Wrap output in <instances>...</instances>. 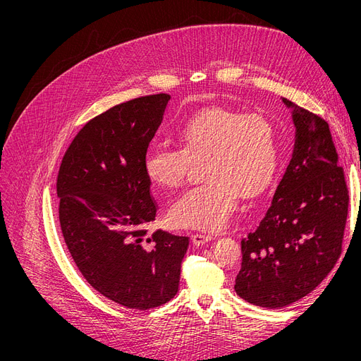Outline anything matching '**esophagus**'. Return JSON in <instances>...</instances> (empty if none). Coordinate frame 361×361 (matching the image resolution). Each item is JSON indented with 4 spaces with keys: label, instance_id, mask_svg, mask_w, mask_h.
Returning a JSON list of instances; mask_svg holds the SVG:
<instances>
[{
    "label": "esophagus",
    "instance_id": "obj_1",
    "mask_svg": "<svg viewBox=\"0 0 361 361\" xmlns=\"http://www.w3.org/2000/svg\"><path fill=\"white\" fill-rule=\"evenodd\" d=\"M210 240H213V236H210V235H202V233L192 235V243L195 246H203V245L209 243Z\"/></svg>",
    "mask_w": 361,
    "mask_h": 361
}]
</instances>
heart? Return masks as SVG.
I'll return each instance as SVG.
<instances>
[{"label":"heart","mask_w":361,"mask_h":361,"mask_svg":"<svg viewBox=\"0 0 361 361\" xmlns=\"http://www.w3.org/2000/svg\"><path fill=\"white\" fill-rule=\"evenodd\" d=\"M177 140L180 148L159 144L144 159L147 177L170 190L184 184L191 161L206 159V183L187 191L170 209V220L177 227L220 231L232 217L239 194L255 197L278 169V128L267 115L206 109L181 125Z\"/></svg>","instance_id":"b5f03b06"}]
</instances>
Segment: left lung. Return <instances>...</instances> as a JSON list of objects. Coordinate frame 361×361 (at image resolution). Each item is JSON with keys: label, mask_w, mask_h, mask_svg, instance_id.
<instances>
[{"label": "left lung", "mask_w": 361, "mask_h": 361, "mask_svg": "<svg viewBox=\"0 0 361 361\" xmlns=\"http://www.w3.org/2000/svg\"><path fill=\"white\" fill-rule=\"evenodd\" d=\"M292 109L295 147L274 199L253 232L242 239L235 290L249 304L282 308L314 290L341 255L348 190L330 126Z\"/></svg>", "instance_id": "obj_1"}]
</instances>
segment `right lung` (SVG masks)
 I'll return each instance as SVG.
<instances>
[{
    "label": "right lung",
    "instance_id": "right-lung-1",
    "mask_svg": "<svg viewBox=\"0 0 361 361\" xmlns=\"http://www.w3.org/2000/svg\"><path fill=\"white\" fill-rule=\"evenodd\" d=\"M170 94L116 105L90 119L57 176L59 220L83 278L108 300L149 310L176 297L188 238L157 231V202L144 170Z\"/></svg>",
    "mask_w": 361,
    "mask_h": 361
}]
</instances>
